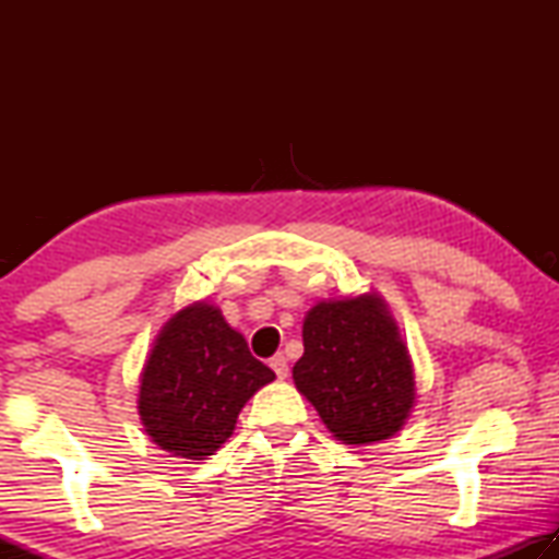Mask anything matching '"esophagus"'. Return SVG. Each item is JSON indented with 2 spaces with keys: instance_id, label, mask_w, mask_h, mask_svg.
I'll use <instances>...</instances> for the list:
<instances>
[{
  "instance_id": "obj_1",
  "label": "esophagus",
  "mask_w": 559,
  "mask_h": 559,
  "mask_svg": "<svg viewBox=\"0 0 559 559\" xmlns=\"http://www.w3.org/2000/svg\"><path fill=\"white\" fill-rule=\"evenodd\" d=\"M269 365H271V370L278 374V380H286V377H288V359H286V355H281V353L273 355Z\"/></svg>"
}]
</instances>
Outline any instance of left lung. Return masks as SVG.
I'll use <instances>...</instances> for the list:
<instances>
[{
	"instance_id": "8db88e82",
	"label": "left lung",
	"mask_w": 559,
	"mask_h": 559,
	"mask_svg": "<svg viewBox=\"0 0 559 559\" xmlns=\"http://www.w3.org/2000/svg\"><path fill=\"white\" fill-rule=\"evenodd\" d=\"M300 394L345 443L394 437L414 406V372L384 302L374 296L325 300L302 320Z\"/></svg>"
}]
</instances>
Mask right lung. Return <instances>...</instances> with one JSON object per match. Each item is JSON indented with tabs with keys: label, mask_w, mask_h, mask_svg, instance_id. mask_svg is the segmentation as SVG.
<instances>
[{
	"label": "right lung",
	"mask_w": 559,
	"mask_h": 559,
	"mask_svg": "<svg viewBox=\"0 0 559 559\" xmlns=\"http://www.w3.org/2000/svg\"><path fill=\"white\" fill-rule=\"evenodd\" d=\"M273 380L219 310L194 302L157 335L138 412L159 449L202 461L231 437L243 404Z\"/></svg>",
	"instance_id": "1"
}]
</instances>
